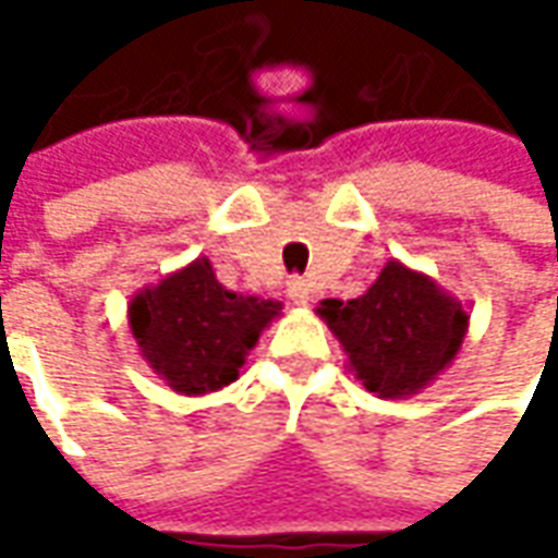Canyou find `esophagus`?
I'll return each mask as SVG.
<instances>
[{
	"instance_id": "esophagus-1",
	"label": "esophagus",
	"mask_w": 558,
	"mask_h": 558,
	"mask_svg": "<svg viewBox=\"0 0 558 558\" xmlns=\"http://www.w3.org/2000/svg\"><path fill=\"white\" fill-rule=\"evenodd\" d=\"M289 298L298 304V307H307L311 304V286L304 279H289Z\"/></svg>"
}]
</instances>
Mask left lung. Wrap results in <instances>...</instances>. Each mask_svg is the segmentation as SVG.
I'll return each instance as SVG.
<instances>
[{"label":"left lung","mask_w":558,"mask_h":558,"mask_svg":"<svg viewBox=\"0 0 558 558\" xmlns=\"http://www.w3.org/2000/svg\"><path fill=\"white\" fill-rule=\"evenodd\" d=\"M316 313L341 341L356 381L397 400L428 388L460 354L469 311L425 272L388 260L354 301H323Z\"/></svg>","instance_id":"1"}]
</instances>
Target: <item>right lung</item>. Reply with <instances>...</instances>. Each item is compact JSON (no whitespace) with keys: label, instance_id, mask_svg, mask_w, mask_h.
Here are the masks:
<instances>
[{"label":"right lung","instance_id":"1","mask_svg":"<svg viewBox=\"0 0 558 558\" xmlns=\"http://www.w3.org/2000/svg\"><path fill=\"white\" fill-rule=\"evenodd\" d=\"M282 313L272 298L220 286L207 257L167 272L130 301V332L151 373L185 397L220 391L235 381L247 354Z\"/></svg>","mask_w":558,"mask_h":558}]
</instances>
